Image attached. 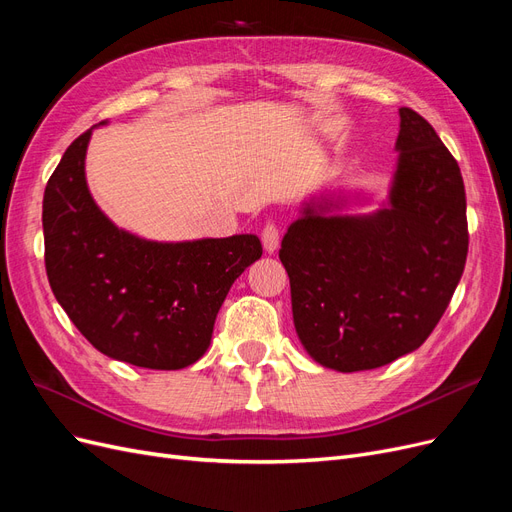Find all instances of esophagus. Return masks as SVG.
Returning <instances> with one entry per match:
<instances>
[{
  "label": "esophagus",
  "mask_w": 512,
  "mask_h": 512,
  "mask_svg": "<svg viewBox=\"0 0 512 512\" xmlns=\"http://www.w3.org/2000/svg\"><path fill=\"white\" fill-rule=\"evenodd\" d=\"M260 237H262L264 250H267L269 254H273L277 250V245H279V228H277V224L275 222L264 224Z\"/></svg>",
  "instance_id": "esophagus-1"
}]
</instances>
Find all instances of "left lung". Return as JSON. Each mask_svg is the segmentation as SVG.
<instances>
[{"instance_id": "8db88e82", "label": "left lung", "mask_w": 512, "mask_h": 512, "mask_svg": "<svg viewBox=\"0 0 512 512\" xmlns=\"http://www.w3.org/2000/svg\"><path fill=\"white\" fill-rule=\"evenodd\" d=\"M392 207L326 216L309 205L281 241L298 339L322 366L379 368L424 343L468 256L460 165L430 122L400 108Z\"/></svg>"}]
</instances>
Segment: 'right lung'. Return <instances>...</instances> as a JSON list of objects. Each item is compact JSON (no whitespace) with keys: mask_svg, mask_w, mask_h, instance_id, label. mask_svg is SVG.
Here are the masks:
<instances>
[{"mask_svg":"<svg viewBox=\"0 0 512 512\" xmlns=\"http://www.w3.org/2000/svg\"><path fill=\"white\" fill-rule=\"evenodd\" d=\"M91 131L65 150L44 190L50 288L101 354L142 368H184L205 354L233 281L262 256L260 239L156 243L120 231L86 188Z\"/></svg>","mask_w":512,"mask_h":512,"instance_id":"right-lung-1","label":"right lung"}]
</instances>
